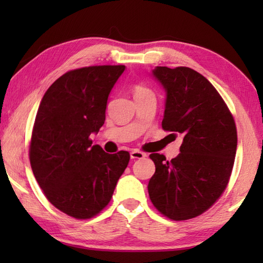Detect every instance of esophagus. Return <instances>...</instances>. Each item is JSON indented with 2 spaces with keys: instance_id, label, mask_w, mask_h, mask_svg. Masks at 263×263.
<instances>
[{
  "instance_id": "1",
  "label": "esophagus",
  "mask_w": 263,
  "mask_h": 263,
  "mask_svg": "<svg viewBox=\"0 0 263 263\" xmlns=\"http://www.w3.org/2000/svg\"><path fill=\"white\" fill-rule=\"evenodd\" d=\"M130 155H131V159H142V158H145L146 154L140 152V151H138V149H133L130 153Z\"/></svg>"
}]
</instances>
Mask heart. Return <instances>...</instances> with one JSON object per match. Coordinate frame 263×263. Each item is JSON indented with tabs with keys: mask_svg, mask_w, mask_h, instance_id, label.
<instances>
[{
	"mask_svg": "<svg viewBox=\"0 0 263 263\" xmlns=\"http://www.w3.org/2000/svg\"><path fill=\"white\" fill-rule=\"evenodd\" d=\"M146 92H151L149 89H147L144 86H140V84H138V86L135 87V96L137 95H141V94H146Z\"/></svg>",
	"mask_w": 263,
	"mask_h": 263,
	"instance_id": "b5f03b06",
	"label": "heart"
}]
</instances>
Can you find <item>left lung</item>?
<instances>
[{"mask_svg": "<svg viewBox=\"0 0 263 263\" xmlns=\"http://www.w3.org/2000/svg\"><path fill=\"white\" fill-rule=\"evenodd\" d=\"M152 75L166 92L162 128L183 142L171 161L162 154L149 155L155 164L149 198L171 219H190L206 211L228 185L237 127L219 92L196 70L158 66Z\"/></svg>", "mask_w": 263, "mask_h": 263, "instance_id": "1", "label": "left lung"}]
</instances>
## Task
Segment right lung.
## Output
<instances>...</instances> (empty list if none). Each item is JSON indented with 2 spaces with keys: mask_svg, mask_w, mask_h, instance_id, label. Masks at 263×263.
I'll use <instances>...</instances> for the list:
<instances>
[{
  "mask_svg": "<svg viewBox=\"0 0 263 263\" xmlns=\"http://www.w3.org/2000/svg\"><path fill=\"white\" fill-rule=\"evenodd\" d=\"M125 66L69 70L47 89L39 105L30 144L38 184L57 209L77 219L101 212L112 197L130 153H105L91 145L104 124L111 89Z\"/></svg>",
  "mask_w": 263,
  "mask_h": 263,
  "instance_id": "1",
  "label": "right lung"
}]
</instances>
